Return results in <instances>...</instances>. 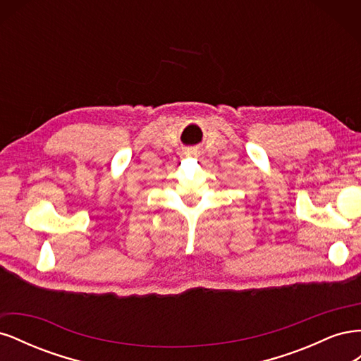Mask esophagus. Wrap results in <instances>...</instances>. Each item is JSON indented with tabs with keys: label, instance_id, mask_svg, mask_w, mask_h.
<instances>
[{
	"label": "esophagus",
	"instance_id": "1",
	"mask_svg": "<svg viewBox=\"0 0 361 361\" xmlns=\"http://www.w3.org/2000/svg\"><path fill=\"white\" fill-rule=\"evenodd\" d=\"M185 155H187V157H197L199 154H197V150H195V149H188L187 152H185Z\"/></svg>",
	"mask_w": 361,
	"mask_h": 361
}]
</instances>
